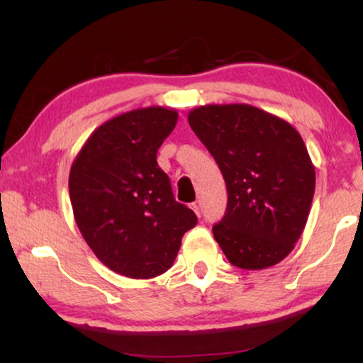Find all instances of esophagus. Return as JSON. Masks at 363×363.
Here are the masks:
<instances>
[{"instance_id": "34e87169", "label": "esophagus", "mask_w": 363, "mask_h": 363, "mask_svg": "<svg viewBox=\"0 0 363 363\" xmlns=\"http://www.w3.org/2000/svg\"><path fill=\"white\" fill-rule=\"evenodd\" d=\"M191 210L196 213V216H201V211H200V205H198V203H191Z\"/></svg>"}]
</instances>
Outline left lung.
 Wrapping results in <instances>:
<instances>
[{"label":"left lung","instance_id":"8db88e82","mask_svg":"<svg viewBox=\"0 0 363 363\" xmlns=\"http://www.w3.org/2000/svg\"><path fill=\"white\" fill-rule=\"evenodd\" d=\"M188 123L226 182L228 206L213 235L228 261L241 269L277 264L304 231L315 190L299 132L247 104L196 107Z\"/></svg>","mask_w":363,"mask_h":363}]
</instances>
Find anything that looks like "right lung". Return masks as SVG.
<instances>
[{"mask_svg":"<svg viewBox=\"0 0 363 363\" xmlns=\"http://www.w3.org/2000/svg\"><path fill=\"white\" fill-rule=\"evenodd\" d=\"M173 108L145 107L96 128L69 173V196L84 240L108 269L132 279L168 271L196 225L175 200L157 152L177 125Z\"/></svg>","mask_w":363,"mask_h":363,"instance_id":"add662e5","label":"right lung"}]
</instances>
